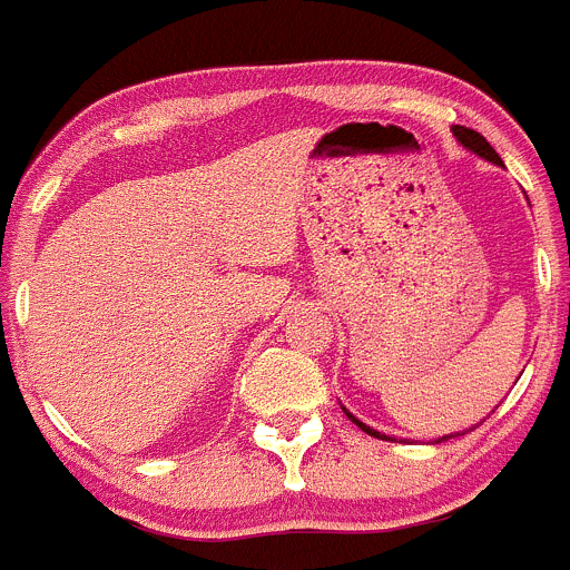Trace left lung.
Masks as SVG:
<instances>
[{
  "label": "left lung",
  "instance_id": "8db88e82",
  "mask_svg": "<svg viewBox=\"0 0 570 570\" xmlns=\"http://www.w3.org/2000/svg\"><path fill=\"white\" fill-rule=\"evenodd\" d=\"M451 132H454V136H456V141H460V145L465 147V150L476 153L479 158H484V161L495 164V167H504V161H501V158H499V153H495L493 147H490V141H488V138L482 136V132L471 130V127H462V125H454V127H451ZM342 409H345V406H342ZM345 414H347V417L353 420V423L358 425V429H362L364 434H370V438H379V440H392V438H386V434H381V432H375V429H370V425H367V423H362V420H358V417H353V414L347 412V409H345ZM449 438H454V434H445V438H440L438 443H443V440H449Z\"/></svg>",
  "mask_w": 570,
  "mask_h": 570
}]
</instances>
